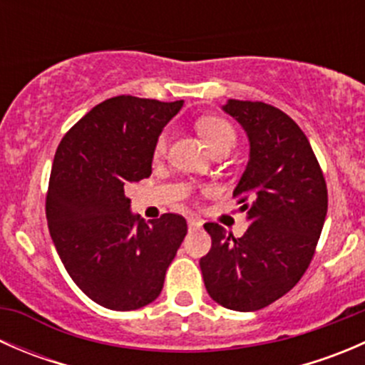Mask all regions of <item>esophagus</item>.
<instances>
[{
	"mask_svg": "<svg viewBox=\"0 0 365 365\" xmlns=\"http://www.w3.org/2000/svg\"><path fill=\"white\" fill-rule=\"evenodd\" d=\"M187 224H189V230H200V227L203 226V222H201L200 219H196V217H189Z\"/></svg>",
	"mask_w": 365,
	"mask_h": 365,
	"instance_id": "1",
	"label": "esophagus"
}]
</instances>
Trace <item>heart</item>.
Masks as SVG:
<instances>
[{"instance_id":"1","label":"heart","mask_w":365,"mask_h":365,"mask_svg":"<svg viewBox=\"0 0 365 365\" xmlns=\"http://www.w3.org/2000/svg\"><path fill=\"white\" fill-rule=\"evenodd\" d=\"M197 128H200L201 135L206 141V145L210 146L212 152L219 148H231L237 141V132H235L233 125L227 120L219 116H205L197 121ZM168 132H162V134L157 138L155 143V155L159 157L165 152L168 148Z\"/></svg>"}]
</instances>
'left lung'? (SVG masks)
<instances>
[{
	"label": "left lung",
	"instance_id": "1",
	"mask_svg": "<svg viewBox=\"0 0 365 365\" xmlns=\"http://www.w3.org/2000/svg\"><path fill=\"white\" fill-rule=\"evenodd\" d=\"M224 111L251 141V159L233 192L251 226L235 238L206 222L212 249L200 267L217 304L259 311L284 297L311 264L327 217V182L309 139L281 109L231 98Z\"/></svg>",
	"mask_w": 365,
	"mask_h": 365
}]
</instances>
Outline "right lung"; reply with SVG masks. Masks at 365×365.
<instances>
[{
  "label": "right lung",
  "mask_w": 365,
  "mask_h": 365,
  "mask_svg": "<svg viewBox=\"0 0 365 365\" xmlns=\"http://www.w3.org/2000/svg\"><path fill=\"white\" fill-rule=\"evenodd\" d=\"M182 104L108 98L58 145L46 196L49 233L72 281L102 307L134 311L155 300L187 235L182 215L145 222L125 196L152 175L157 138Z\"/></svg>",
  "instance_id": "add662e5"
}]
</instances>
